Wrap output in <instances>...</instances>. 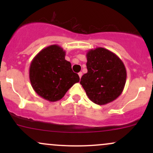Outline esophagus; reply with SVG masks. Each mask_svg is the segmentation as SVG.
Segmentation results:
<instances>
[{
  "instance_id": "1",
  "label": "esophagus",
  "mask_w": 153,
  "mask_h": 153,
  "mask_svg": "<svg viewBox=\"0 0 153 153\" xmlns=\"http://www.w3.org/2000/svg\"><path fill=\"white\" fill-rule=\"evenodd\" d=\"M78 75H79V77H80V78H81V77H82V72H80V73H78Z\"/></svg>"
}]
</instances>
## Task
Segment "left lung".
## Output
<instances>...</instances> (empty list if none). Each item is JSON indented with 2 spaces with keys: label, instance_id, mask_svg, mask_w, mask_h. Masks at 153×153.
Here are the masks:
<instances>
[{
  "label": "left lung",
  "instance_id": "1",
  "mask_svg": "<svg viewBox=\"0 0 153 153\" xmlns=\"http://www.w3.org/2000/svg\"><path fill=\"white\" fill-rule=\"evenodd\" d=\"M88 73L80 83L91 101L98 105L112 102L122 94L127 79L125 66L117 54L103 48L86 54Z\"/></svg>",
  "mask_w": 153,
  "mask_h": 153
}]
</instances>
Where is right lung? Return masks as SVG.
Returning a JSON list of instances; mask_svg holds the SVG:
<instances>
[{"instance_id": "right-lung-1", "label": "right lung", "mask_w": 153, "mask_h": 153, "mask_svg": "<svg viewBox=\"0 0 153 153\" xmlns=\"http://www.w3.org/2000/svg\"><path fill=\"white\" fill-rule=\"evenodd\" d=\"M65 56V51L53 45L42 50L31 61L29 68L31 86L44 99L52 102L59 101L80 80Z\"/></svg>"}]
</instances>
